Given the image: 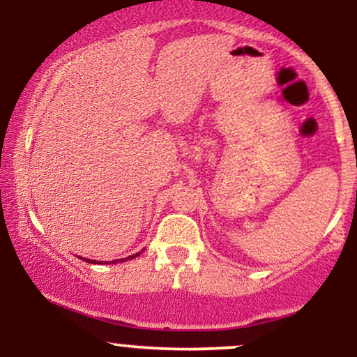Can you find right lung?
<instances>
[{
	"label": "right lung",
	"mask_w": 357,
	"mask_h": 357,
	"mask_svg": "<svg viewBox=\"0 0 357 357\" xmlns=\"http://www.w3.org/2000/svg\"><path fill=\"white\" fill-rule=\"evenodd\" d=\"M139 255V253H136V255H130V257H127V258H122L121 261H124V260H132V258H136ZM85 261H89V264H102V261H97V260H89V258H84ZM114 261H119V260H112V264Z\"/></svg>",
	"instance_id": "right-lung-1"
}]
</instances>
